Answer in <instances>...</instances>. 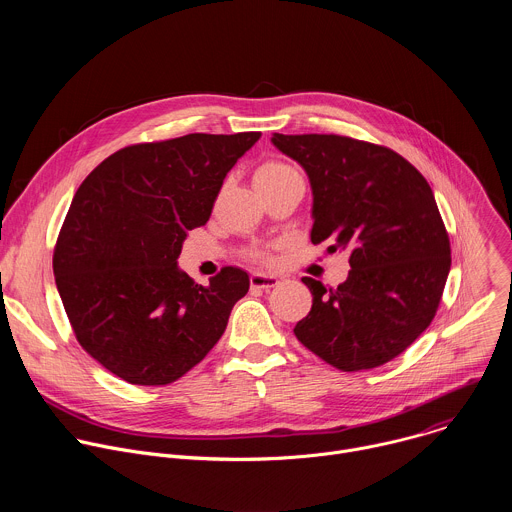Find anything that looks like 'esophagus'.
Returning <instances> with one entry per match:
<instances>
[{
  "label": "esophagus",
  "mask_w": 512,
  "mask_h": 512,
  "mask_svg": "<svg viewBox=\"0 0 512 512\" xmlns=\"http://www.w3.org/2000/svg\"><path fill=\"white\" fill-rule=\"evenodd\" d=\"M279 283V279L275 275H269V273H261V271H253L251 273V287H257V289H271Z\"/></svg>",
  "instance_id": "obj_1"
}]
</instances>
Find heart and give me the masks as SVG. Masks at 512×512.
I'll use <instances>...</instances> for the list:
<instances>
[{"label": "heart", "instance_id": "1", "mask_svg": "<svg viewBox=\"0 0 512 512\" xmlns=\"http://www.w3.org/2000/svg\"><path fill=\"white\" fill-rule=\"evenodd\" d=\"M296 170L291 168V166H287V164H283V162H277V160H271V162H265V164H261L259 168H257V172H255V182H275V180H281V178H285V176H289V174H294ZM255 259H259V261H267V255L265 253H255Z\"/></svg>", "mask_w": 512, "mask_h": 512}]
</instances>
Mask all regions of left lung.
<instances>
[{
	"label": "left lung",
	"mask_w": 512,
	"mask_h": 512,
	"mask_svg": "<svg viewBox=\"0 0 512 512\" xmlns=\"http://www.w3.org/2000/svg\"><path fill=\"white\" fill-rule=\"evenodd\" d=\"M312 186L310 239L346 251L336 289L304 277L312 310L298 340L340 371L375 369L431 324L450 273V239L427 180L383 145L344 135L273 133Z\"/></svg>",
	"instance_id": "left-lung-1"
}]
</instances>
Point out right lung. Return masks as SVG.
I'll use <instances>...</instances> for the list:
<instances>
[{
	"label": "right lung",
	"instance_id": "add662e5",
	"mask_svg": "<svg viewBox=\"0 0 512 512\" xmlns=\"http://www.w3.org/2000/svg\"><path fill=\"white\" fill-rule=\"evenodd\" d=\"M259 137L190 133L129 145L72 198L54 247L56 287L79 344L119 379L174 383L223 336L249 275L223 267L198 285L178 257Z\"/></svg>",
	"mask_w": 512,
	"mask_h": 512
}]
</instances>
